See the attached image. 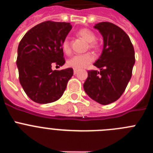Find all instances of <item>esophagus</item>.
Wrapping results in <instances>:
<instances>
[{"label":"esophagus","mask_w":153,"mask_h":153,"mask_svg":"<svg viewBox=\"0 0 153 153\" xmlns=\"http://www.w3.org/2000/svg\"><path fill=\"white\" fill-rule=\"evenodd\" d=\"M77 72H78V70H76V69H74V74H77Z\"/></svg>","instance_id":"obj_1"}]
</instances>
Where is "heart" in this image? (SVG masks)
I'll return each mask as SVG.
<instances>
[{"mask_svg":"<svg viewBox=\"0 0 153 153\" xmlns=\"http://www.w3.org/2000/svg\"><path fill=\"white\" fill-rule=\"evenodd\" d=\"M78 36H80L81 38L83 39L85 41H86L88 44L89 48L91 49H97L98 47L96 40L95 33L92 32L90 30L83 29L79 30L77 32ZM62 50L63 52L67 54H69L71 51L70 48V44L68 39H65L62 43ZM94 60V56L90 53H86L85 54L82 55H76L70 58V60L67 61V65L70 67L76 69V70H81L84 69L86 67H88L89 65Z\"/></svg>","mask_w":153,"mask_h":153,"instance_id":"b5f03b06","label":"heart"}]
</instances>
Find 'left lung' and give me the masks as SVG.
Instances as JSON below:
<instances>
[{
    "mask_svg": "<svg viewBox=\"0 0 153 153\" xmlns=\"http://www.w3.org/2000/svg\"><path fill=\"white\" fill-rule=\"evenodd\" d=\"M103 38L102 52L88 71L83 84L86 94L96 102L107 105L117 101L126 88L135 64V52L129 36L118 26L101 22L94 26Z\"/></svg>",
    "mask_w": 153,
    "mask_h": 153,
    "instance_id": "obj_1",
    "label": "left lung"
}]
</instances>
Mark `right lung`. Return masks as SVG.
<instances>
[{
	"label": "right lung",
	"instance_id": "1",
	"mask_svg": "<svg viewBox=\"0 0 153 153\" xmlns=\"http://www.w3.org/2000/svg\"><path fill=\"white\" fill-rule=\"evenodd\" d=\"M72 29L70 23L45 21L31 28L17 49L19 80L30 100L45 104L56 101L64 93L74 70H53L65 63L62 43Z\"/></svg>",
	"mask_w": 153,
	"mask_h": 153
}]
</instances>
